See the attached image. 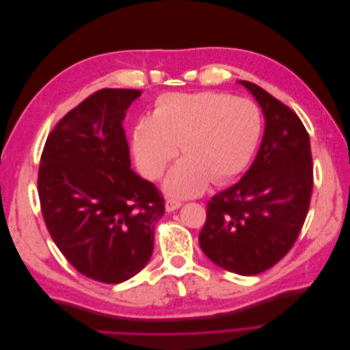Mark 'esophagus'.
<instances>
[{"instance_id":"obj_1","label":"esophagus","mask_w":350,"mask_h":350,"mask_svg":"<svg viewBox=\"0 0 350 350\" xmlns=\"http://www.w3.org/2000/svg\"><path fill=\"white\" fill-rule=\"evenodd\" d=\"M183 206V203L176 198H167L166 203H165V207H166V211H174L176 208H179Z\"/></svg>"}]
</instances>
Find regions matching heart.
Segmentation results:
<instances>
[{"mask_svg": "<svg viewBox=\"0 0 350 350\" xmlns=\"http://www.w3.org/2000/svg\"><path fill=\"white\" fill-rule=\"evenodd\" d=\"M261 137V115L248 99L226 93H167L156 100L150 118L137 122L133 149L149 179L163 175L176 156L183 161L167 175L169 194L193 197L208 181L226 184L248 166Z\"/></svg>", "mask_w": 350, "mask_h": 350, "instance_id": "b5f03b06", "label": "heart"}]
</instances>
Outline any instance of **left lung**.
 I'll use <instances>...</instances> for the list:
<instances>
[{"label": "left lung", "mask_w": 350, "mask_h": 350, "mask_svg": "<svg viewBox=\"0 0 350 350\" xmlns=\"http://www.w3.org/2000/svg\"><path fill=\"white\" fill-rule=\"evenodd\" d=\"M239 83L260 103L266 130L241 181L207 201L198 242L219 267L252 276L293 247L308 213L314 175L310 135L299 116L257 84Z\"/></svg>", "instance_id": "1"}]
</instances>
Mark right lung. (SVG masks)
<instances>
[{
  "instance_id": "right-lung-1",
  "label": "right lung",
  "mask_w": 350,
  "mask_h": 350,
  "mask_svg": "<svg viewBox=\"0 0 350 350\" xmlns=\"http://www.w3.org/2000/svg\"><path fill=\"white\" fill-rule=\"evenodd\" d=\"M135 89H102L61 118L40 156L42 216L59 251L84 276L121 283L153 252L165 200L131 171L122 121Z\"/></svg>"
}]
</instances>
